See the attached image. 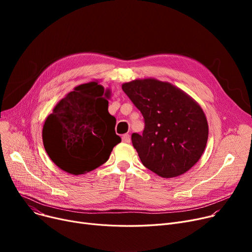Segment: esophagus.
Wrapping results in <instances>:
<instances>
[{"mask_svg":"<svg viewBox=\"0 0 252 252\" xmlns=\"http://www.w3.org/2000/svg\"><path fill=\"white\" fill-rule=\"evenodd\" d=\"M122 141H123L124 143H129V142H130V138H129V135H127V134L124 135V136L122 137Z\"/></svg>","mask_w":252,"mask_h":252,"instance_id":"34e87169","label":"esophagus"}]
</instances>
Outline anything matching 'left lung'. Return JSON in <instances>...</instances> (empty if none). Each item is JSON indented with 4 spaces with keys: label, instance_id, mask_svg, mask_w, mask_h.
<instances>
[{
    "label": "left lung",
    "instance_id": "1",
    "mask_svg": "<svg viewBox=\"0 0 252 252\" xmlns=\"http://www.w3.org/2000/svg\"><path fill=\"white\" fill-rule=\"evenodd\" d=\"M122 88L145 121L143 134L131 135L144 166L166 179L194 166L208 138L201 106L176 86L155 78L135 79Z\"/></svg>",
    "mask_w": 252,
    "mask_h": 252
}]
</instances>
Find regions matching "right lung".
Masks as SVG:
<instances>
[{"mask_svg": "<svg viewBox=\"0 0 252 252\" xmlns=\"http://www.w3.org/2000/svg\"><path fill=\"white\" fill-rule=\"evenodd\" d=\"M109 97L110 90L97 81L79 85L46 118L44 147L60 169L74 176L89 173L107 161L121 143L116 119L108 112Z\"/></svg>", "mask_w": 252, "mask_h": 252, "instance_id": "add662e5", "label": "right lung"}]
</instances>
